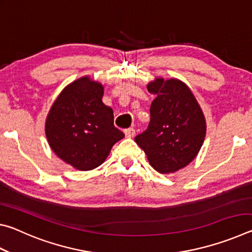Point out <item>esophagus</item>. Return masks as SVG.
Returning a JSON list of instances; mask_svg holds the SVG:
<instances>
[{
    "instance_id": "1",
    "label": "esophagus",
    "mask_w": 252,
    "mask_h": 252,
    "mask_svg": "<svg viewBox=\"0 0 252 252\" xmlns=\"http://www.w3.org/2000/svg\"><path fill=\"white\" fill-rule=\"evenodd\" d=\"M125 134L126 138H132L135 134V130L133 129V127H129V129L125 130Z\"/></svg>"
}]
</instances>
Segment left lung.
Instances as JSON below:
<instances>
[{"label": "left lung", "mask_w": 252, "mask_h": 252, "mask_svg": "<svg viewBox=\"0 0 252 252\" xmlns=\"http://www.w3.org/2000/svg\"><path fill=\"white\" fill-rule=\"evenodd\" d=\"M156 94L148 129L134 138L153 169L173 173L187 167L206 138V119L189 87L178 79L157 78L148 83Z\"/></svg>", "instance_id": "left-lung-1"}]
</instances>
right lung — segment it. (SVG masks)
I'll return each instance as SVG.
<instances>
[{
    "instance_id": "add662e5",
    "label": "right lung",
    "mask_w": 252,
    "mask_h": 252,
    "mask_svg": "<svg viewBox=\"0 0 252 252\" xmlns=\"http://www.w3.org/2000/svg\"><path fill=\"white\" fill-rule=\"evenodd\" d=\"M103 85L83 76L63 89L50 109L45 135L60 159L81 170L95 169L125 134L113 125V110L102 102Z\"/></svg>"
}]
</instances>
